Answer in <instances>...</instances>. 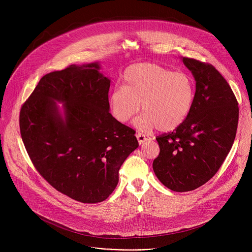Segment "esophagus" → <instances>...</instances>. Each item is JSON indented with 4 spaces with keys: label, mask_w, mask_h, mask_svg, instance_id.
Here are the masks:
<instances>
[{
    "label": "esophagus",
    "mask_w": 252,
    "mask_h": 252,
    "mask_svg": "<svg viewBox=\"0 0 252 252\" xmlns=\"http://www.w3.org/2000/svg\"><path fill=\"white\" fill-rule=\"evenodd\" d=\"M136 138H137V141H138L139 145H141V143L146 142L147 140H150V139H151V137H150V136H147L146 134L140 133V132L136 133Z\"/></svg>",
    "instance_id": "obj_1"
}]
</instances>
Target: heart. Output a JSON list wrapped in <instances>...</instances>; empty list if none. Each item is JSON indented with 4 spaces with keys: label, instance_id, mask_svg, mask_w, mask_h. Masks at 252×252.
Wrapping results in <instances>:
<instances>
[{
    "label": "heart",
    "instance_id": "obj_1",
    "mask_svg": "<svg viewBox=\"0 0 252 252\" xmlns=\"http://www.w3.org/2000/svg\"><path fill=\"white\" fill-rule=\"evenodd\" d=\"M192 79L153 63L128 66L124 74V87H116L110 94L113 116L120 123H127L140 110L134 122L138 129L149 131L158 127L170 131L189 117L194 100Z\"/></svg>",
    "mask_w": 252,
    "mask_h": 252
}]
</instances>
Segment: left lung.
Instances as JSON below:
<instances>
[{
	"label": "left lung",
	"instance_id": "obj_1",
	"mask_svg": "<svg viewBox=\"0 0 252 252\" xmlns=\"http://www.w3.org/2000/svg\"><path fill=\"white\" fill-rule=\"evenodd\" d=\"M195 80L192 109L171 132L157 136L160 149L153 167L167 189L193 190L218 172L236 135L239 109L226 80L212 64L183 58Z\"/></svg>",
	"mask_w": 252,
	"mask_h": 252
}]
</instances>
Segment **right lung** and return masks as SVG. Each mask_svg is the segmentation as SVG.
Listing matches in <instances>:
<instances>
[{
	"label": "right lung",
	"mask_w": 252,
	"mask_h": 252,
	"mask_svg": "<svg viewBox=\"0 0 252 252\" xmlns=\"http://www.w3.org/2000/svg\"><path fill=\"white\" fill-rule=\"evenodd\" d=\"M97 63L70 64L44 76L20 112V131L39 173L77 201H103L138 147L132 128L109 112L111 81ZM64 102L65 117L54 100Z\"/></svg>",
	"instance_id": "obj_1"
}]
</instances>
